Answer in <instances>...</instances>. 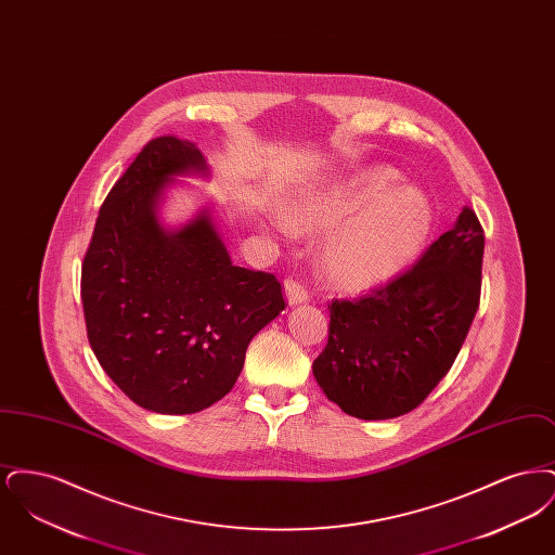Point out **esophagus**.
I'll use <instances>...</instances> for the list:
<instances>
[{
	"instance_id": "esophagus-1",
	"label": "esophagus",
	"mask_w": 555,
	"mask_h": 555,
	"mask_svg": "<svg viewBox=\"0 0 555 555\" xmlns=\"http://www.w3.org/2000/svg\"><path fill=\"white\" fill-rule=\"evenodd\" d=\"M285 297H287V301H289L291 306H297V304H304V301H308V289L304 287V283L301 281H297V279H285Z\"/></svg>"
}]
</instances>
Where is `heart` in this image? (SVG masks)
I'll list each match as a JSON object with an SVG mask.
<instances>
[{
    "label": "heart",
    "instance_id": "b5f03b06",
    "mask_svg": "<svg viewBox=\"0 0 555 555\" xmlns=\"http://www.w3.org/2000/svg\"><path fill=\"white\" fill-rule=\"evenodd\" d=\"M397 181L396 170L372 166L312 186L291 202V227L328 233L322 268L333 285L349 291L380 287L421 254L433 227V208L423 191L396 186Z\"/></svg>",
    "mask_w": 555,
    "mask_h": 555
}]
</instances>
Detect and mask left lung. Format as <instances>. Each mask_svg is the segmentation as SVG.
<instances>
[{"instance_id": "obj_1", "label": "left lung", "mask_w": 555, "mask_h": 555, "mask_svg": "<svg viewBox=\"0 0 555 555\" xmlns=\"http://www.w3.org/2000/svg\"><path fill=\"white\" fill-rule=\"evenodd\" d=\"M485 233L475 210L416 264L358 299L328 304V344L312 364L345 414L385 421L418 408L455 362L480 301Z\"/></svg>"}]
</instances>
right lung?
I'll return each instance as SVG.
<instances>
[{"label":"right lung","mask_w":555,"mask_h":555,"mask_svg":"<svg viewBox=\"0 0 555 555\" xmlns=\"http://www.w3.org/2000/svg\"><path fill=\"white\" fill-rule=\"evenodd\" d=\"M191 170H206L195 143L152 139L109 189L80 270L98 362L158 414H195L227 396L249 341L285 310L279 279L233 264L208 211L162 229L159 193Z\"/></svg>","instance_id":"1"}]
</instances>
